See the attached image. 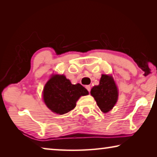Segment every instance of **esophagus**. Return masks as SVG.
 Listing matches in <instances>:
<instances>
[{"mask_svg":"<svg viewBox=\"0 0 157 157\" xmlns=\"http://www.w3.org/2000/svg\"><path fill=\"white\" fill-rule=\"evenodd\" d=\"M86 89H87V91L90 92V91H91V86H89V85H86Z\"/></svg>","mask_w":157,"mask_h":157,"instance_id":"esophagus-1","label":"esophagus"}]
</instances>
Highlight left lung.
Masks as SVG:
<instances>
[{
  "label": "left lung",
  "mask_w": 157,
  "mask_h": 157,
  "mask_svg": "<svg viewBox=\"0 0 157 157\" xmlns=\"http://www.w3.org/2000/svg\"><path fill=\"white\" fill-rule=\"evenodd\" d=\"M91 94L103 113L112 109L118 98V89L113 78L104 74L101 76L99 85L91 89Z\"/></svg>",
  "instance_id": "obj_1"
}]
</instances>
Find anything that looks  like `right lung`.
<instances>
[{
    "label": "right lung",
    "instance_id": "1",
    "mask_svg": "<svg viewBox=\"0 0 157 157\" xmlns=\"http://www.w3.org/2000/svg\"><path fill=\"white\" fill-rule=\"evenodd\" d=\"M88 94L80 84H72L63 75H52L45 84L43 99L52 112L62 115L75 107L79 98Z\"/></svg>",
    "mask_w": 157,
    "mask_h": 157
}]
</instances>
